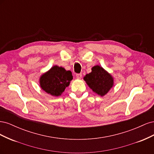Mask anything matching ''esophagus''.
Instances as JSON below:
<instances>
[{
	"label": "esophagus",
	"instance_id": "1",
	"mask_svg": "<svg viewBox=\"0 0 154 154\" xmlns=\"http://www.w3.org/2000/svg\"><path fill=\"white\" fill-rule=\"evenodd\" d=\"M82 74H76V78L77 79H79V80H80V79L82 78Z\"/></svg>",
	"mask_w": 154,
	"mask_h": 154
}]
</instances>
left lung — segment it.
<instances>
[{
	"label": "left lung",
	"instance_id": "left-lung-1",
	"mask_svg": "<svg viewBox=\"0 0 154 154\" xmlns=\"http://www.w3.org/2000/svg\"><path fill=\"white\" fill-rule=\"evenodd\" d=\"M92 91L101 96L107 94L114 85V78L111 74L100 66L92 67V72L83 78Z\"/></svg>",
	"mask_w": 154,
	"mask_h": 154
}]
</instances>
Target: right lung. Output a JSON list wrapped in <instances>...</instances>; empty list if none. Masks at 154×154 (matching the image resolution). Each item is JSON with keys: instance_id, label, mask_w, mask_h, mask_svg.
Here are the masks:
<instances>
[{"instance_id": "add662e5", "label": "right lung", "mask_w": 154, "mask_h": 154, "mask_svg": "<svg viewBox=\"0 0 154 154\" xmlns=\"http://www.w3.org/2000/svg\"><path fill=\"white\" fill-rule=\"evenodd\" d=\"M72 72L54 66L40 78V85L45 92L53 96L61 95L72 80Z\"/></svg>"}]
</instances>
